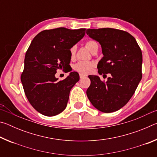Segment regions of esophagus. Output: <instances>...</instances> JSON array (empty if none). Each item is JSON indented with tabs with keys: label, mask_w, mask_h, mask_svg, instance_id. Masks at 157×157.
I'll return each instance as SVG.
<instances>
[{
	"label": "esophagus",
	"mask_w": 157,
	"mask_h": 157,
	"mask_svg": "<svg viewBox=\"0 0 157 157\" xmlns=\"http://www.w3.org/2000/svg\"><path fill=\"white\" fill-rule=\"evenodd\" d=\"M79 77H80V78H86V75H84V74L79 73Z\"/></svg>",
	"instance_id": "obj_1"
}]
</instances>
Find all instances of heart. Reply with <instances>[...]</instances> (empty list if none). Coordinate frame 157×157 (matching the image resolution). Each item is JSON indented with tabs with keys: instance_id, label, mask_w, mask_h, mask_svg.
Segmentation results:
<instances>
[{
	"instance_id": "heart-1",
	"label": "heart",
	"mask_w": 157,
	"mask_h": 157,
	"mask_svg": "<svg viewBox=\"0 0 157 157\" xmlns=\"http://www.w3.org/2000/svg\"><path fill=\"white\" fill-rule=\"evenodd\" d=\"M86 46L92 52H94L97 48H98V43L95 41L93 40V39H89V40L87 41L86 42ZM76 49L77 48L75 46H73L70 48L69 52H70V55L71 57H73L75 56V52H76ZM94 66V64L91 62H79L78 63H77L76 64L74 65L73 68L79 73H89L92 71Z\"/></svg>"
}]
</instances>
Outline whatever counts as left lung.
Returning a JSON list of instances; mask_svg holds the SVG:
<instances>
[{
    "label": "left lung",
    "instance_id": "obj_1",
    "mask_svg": "<svg viewBox=\"0 0 157 157\" xmlns=\"http://www.w3.org/2000/svg\"><path fill=\"white\" fill-rule=\"evenodd\" d=\"M86 34L102 47L103 57L98 63V73L111 74L106 82L97 75H89L91 84L87 97L102 112L118 111L129 102L141 80V50L134 37L125 31L88 29Z\"/></svg>",
    "mask_w": 157,
    "mask_h": 157
}]
</instances>
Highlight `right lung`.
Segmentation results:
<instances>
[{
    "label": "right lung",
    "instance_id": "1",
    "mask_svg": "<svg viewBox=\"0 0 157 157\" xmlns=\"http://www.w3.org/2000/svg\"><path fill=\"white\" fill-rule=\"evenodd\" d=\"M85 28H58L41 31L34 37L25 53L21 74L25 94L31 105L41 114L54 116L65 109L71 89L79 79L77 72L58 81V69L70 65V48L85 35Z\"/></svg>",
    "mask_w": 157,
    "mask_h": 157
}]
</instances>
